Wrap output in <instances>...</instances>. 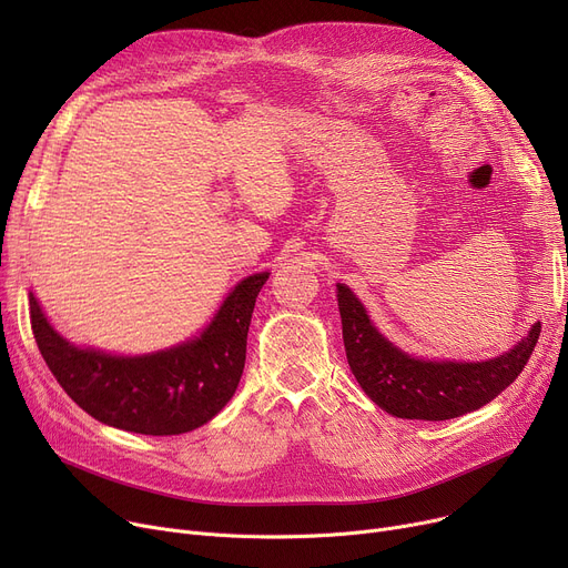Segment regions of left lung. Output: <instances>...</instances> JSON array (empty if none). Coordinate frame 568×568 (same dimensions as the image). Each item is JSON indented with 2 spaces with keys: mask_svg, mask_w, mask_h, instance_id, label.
<instances>
[{
  "mask_svg": "<svg viewBox=\"0 0 568 568\" xmlns=\"http://www.w3.org/2000/svg\"><path fill=\"white\" fill-rule=\"evenodd\" d=\"M343 343L352 375L364 394L398 419L446 422L499 396L525 368L541 322L506 352L481 362L414 356L386 338L345 283H336Z\"/></svg>",
  "mask_w": 568,
  "mask_h": 568,
  "instance_id": "left-lung-1",
  "label": "left lung"
}]
</instances>
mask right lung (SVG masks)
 <instances>
[{"label":"right lung","instance_id":"1","mask_svg":"<svg viewBox=\"0 0 568 568\" xmlns=\"http://www.w3.org/2000/svg\"><path fill=\"white\" fill-rule=\"evenodd\" d=\"M266 278L268 272L242 278L195 336L146 354L71 343L54 329L34 292H29V313L48 368L89 416L129 433L182 435L212 422L234 396Z\"/></svg>","mask_w":568,"mask_h":568}]
</instances>
